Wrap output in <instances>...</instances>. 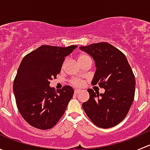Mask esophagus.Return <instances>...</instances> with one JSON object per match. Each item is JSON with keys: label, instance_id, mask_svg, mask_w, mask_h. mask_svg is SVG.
<instances>
[{"label": "esophagus", "instance_id": "34e87169", "mask_svg": "<svg viewBox=\"0 0 150 150\" xmlns=\"http://www.w3.org/2000/svg\"><path fill=\"white\" fill-rule=\"evenodd\" d=\"M79 92H80V90H78V89H75V91H74V93H75V94H78V93H79Z\"/></svg>", "mask_w": 150, "mask_h": 150}]
</instances>
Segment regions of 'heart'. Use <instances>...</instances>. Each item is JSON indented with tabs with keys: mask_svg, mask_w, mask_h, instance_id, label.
<instances>
[{
	"mask_svg": "<svg viewBox=\"0 0 150 150\" xmlns=\"http://www.w3.org/2000/svg\"><path fill=\"white\" fill-rule=\"evenodd\" d=\"M78 61L80 64V63L83 62H85V61H91V58L88 55H87V54H81L78 56ZM64 64H65V62H64V63H63L62 67H64ZM69 83L72 85V86H75V87H81V86H82L83 85V81L81 79H80V78H72V79L69 81Z\"/></svg>",
	"mask_w": 150,
	"mask_h": 150,
	"instance_id": "heart-1",
	"label": "heart"
}]
</instances>
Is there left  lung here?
I'll list each match as a JSON object with an SVG mask.
<instances>
[{"instance_id": "1", "label": "left lung", "mask_w": 150, "mask_h": 150, "mask_svg": "<svg viewBox=\"0 0 150 150\" xmlns=\"http://www.w3.org/2000/svg\"><path fill=\"white\" fill-rule=\"evenodd\" d=\"M96 62L92 84L105 89L104 93L88 89L89 99L83 108L96 126H115L126 117L134 99L136 80L125 54L105 42L81 46Z\"/></svg>"}]
</instances>
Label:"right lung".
<instances>
[{"instance_id":"obj_1","label":"right lung","mask_w":150,"mask_h":150,"mask_svg":"<svg viewBox=\"0 0 150 150\" xmlns=\"http://www.w3.org/2000/svg\"><path fill=\"white\" fill-rule=\"evenodd\" d=\"M77 47L43 45L27 54L21 62L13 90L21 115L34 128L50 129L64 115L73 96V88L64 86L56 91L49 84L61 71L66 56Z\"/></svg>"}]
</instances>
